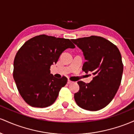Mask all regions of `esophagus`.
Returning a JSON list of instances; mask_svg holds the SVG:
<instances>
[{
  "label": "esophagus",
  "instance_id": "34e87169",
  "mask_svg": "<svg viewBox=\"0 0 134 134\" xmlns=\"http://www.w3.org/2000/svg\"><path fill=\"white\" fill-rule=\"evenodd\" d=\"M72 83H73V82H72V81L70 80H68V84H71Z\"/></svg>",
  "mask_w": 134,
  "mask_h": 134
}]
</instances>
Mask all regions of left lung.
<instances>
[{
    "mask_svg": "<svg viewBox=\"0 0 134 134\" xmlns=\"http://www.w3.org/2000/svg\"><path fill=\"white\" fill-rule=\"evenodd\" d=\"M71 40L82 51L86 60L83 71L92 72L94 76L88 83L78 82L80 90L74 95L75 102L86 110L103 109L114 98L121 83L124 65L120 51L101 37L91 36Z\"/></svg>",
    "mask_w": 134,
    "mask_h": 134,
    "instance_id": "left-lung-1",
    "label": "left lung"
}]
</instances>
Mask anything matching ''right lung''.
Segmentation results:
<instances>
[{
  "instance_id": "1",
  "label": "right lung",
  "mask_w": 134,
  "mask_h": 134,
  "mask_svg": "<svg viewBox=\"0 0 134 134\" xmlns=\"http://www.w3.org/2000/svg\"><path fill=\"white\" fill-rule=\"evenodd\" d=\"M75 46L69 39L40 35L26 41L14 61L13 77L19 94L30 106L46 108L55 102L67 78L56 79L50 67L61 53Z\"/></svg>"
}]
</instances>
